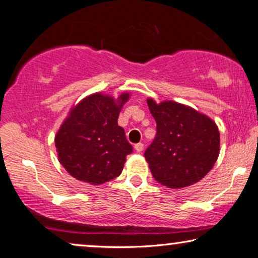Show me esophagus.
Listing matches in <instances>:
<instances>
[{
	"instance_id": "1",
	"label": "esophagus",
	"mask_w": 258,
	"mask_h": 258,
	"mask_svg": "<svg viewBox=\"0 0 258 258\" xmlns=\"http://www.w3.org/2000/svg\"><path fill=\"white\" fill-rule=\"evenodd\" d=\"M135 150L137 151V153H142V151H143V143L135 144Z\"/></svg>"
}]
</instances>
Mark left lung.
Listing matches in <instances>:
<instances>
[{
	"label": "left lung",
	"instance_id": "obj_1",
	"mask_svg": "<svg viewBox=\"0 0 258 258\" xmlns=\"http://www.w3.org/2000/svg\"><path fill=\"white\" fill-rule=\"evenodd\" d=\"M157 124L144 157L158 183L181 189L201 181L220 155V132L209 116L175 101L147 100Z\"/></svg>",
	"mask_w": 258,
	"mask_h": 258
}]
</instances>
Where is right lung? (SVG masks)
Instances as JSON below:
<instances>
[{
	"instance_id": "obj_1",
	"label": "right lung",
	"mask_w": 258,
	"mask_h": 258,
	"mask_svg": "<svg viewBox=\"0 0 258 258\" xmlns=\"http://www.w3.org/2000/svg\"><path fill=\"white\" fill-rule=\"evenodd\" d=\"M130 94L117 98L95 93L70 109L55 135L59 163L81 182L100 185L121 175L133 147L117 124Z\"/></svg>"
}]
</instances>
